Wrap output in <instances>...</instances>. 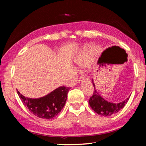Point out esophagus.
I'll use <instances>...</instances> for the list:
<instances>
[{
	"mask_svg": "<svg viewBox=\"0 0 146 146\" xmlns=\"http://www.w3.org/2000/svg\"><path fill=\"white\" fill-rule=\"evenodd\" d=\"M88 80V78L86 76L84 75H82L80 76L79 78V82H84V81H86Z\"/></svg>",
	"mask_w": 146,
	"mask_h": 146,
	"instance_id": "esophagus-1",
	"label": "esophagus"
}]
</instances>
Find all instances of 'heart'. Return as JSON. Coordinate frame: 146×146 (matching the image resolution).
Returning <instances> with one entry per match:
<instances>
[{"label":"heart","mask_w":146,"mask_h":146,"mask_svg":"<svg viewBox=\"0 0 146 146\" xmlns=\"http://www.w3.org/2000/svg\"><path fill=\"white\" fill-rule=\"evenodd\" d=\"M92 58L88 50H83L76 57L74 62L78 66H86L91 62Z\"/></svg>","instance_id":"obj_1"}]
</instances>
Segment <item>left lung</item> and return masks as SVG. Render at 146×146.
<instances>
[{
    "label": "left lung",
    "mask_w": 146,
    "mask_h": 146,
    "mask_svg": "<svg viewBox=\"0 0 146 146\" xmlns=\"http://www.w3.org/2000/svg\"><path fill=\"white\" fill-rule=\"evenodd\" d=\"M94 86V91L93 95L89 100V104L95 112L102 116H110L114 113H116L125 106V104L127 102L129 96L124 100L119 103L110 102L103 98L99 93L98 92L95 88V84L92 81Z\"/></svg>",
    "instance_id": "left-lung-1"
}]
</instances>
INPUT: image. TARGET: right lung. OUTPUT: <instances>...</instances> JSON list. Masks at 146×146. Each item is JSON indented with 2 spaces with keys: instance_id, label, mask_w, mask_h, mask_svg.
Wrapping results in <instances>:
<instances>
[{
  "instance_id": "add662e5",
  "label": "right lung",
  "mask_w": 146,
  "mask_h": 146,
  "mask_svg": "<svg viewBox=\"0 0 146 146\" xmlns=\"http://www.w3.org/2000/svg\"><path fill=\"white\" fill-rule=\"evenodd\" d=\"M69 90V88L60 86L39 98H27L18 90L17 93L24 105L34 115L42 119H50L56 116L64 106Z\"/></svg>"
}]
</instances>
